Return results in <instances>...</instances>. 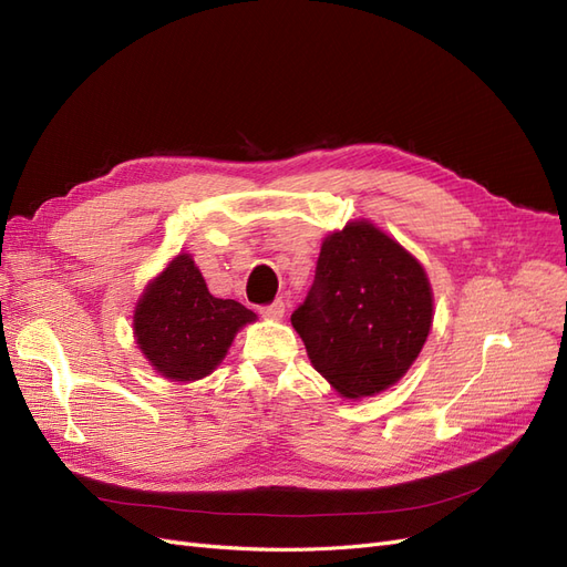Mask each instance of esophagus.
I'll return each instance as SVG.
<instances>
[{
  "label": "esophagus",
  "mask_w": 567,
  "mask_h": 567,
  "mask_svg": "<svg viewBox=\"0 0 567 567\" xmlns=\"http://www.w3.org/2000/svg\"><path fill=\"white\" fill-rule=\"evenodd\" d=\"M284 311H286V302H284V300H275L271 305L262 307V309H260V315H262V317H267V319H281V317H284Z\"/></svg>",
  "instance_id": "1"
}]
</instances>
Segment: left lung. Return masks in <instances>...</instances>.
I'll return each instance as SVG.
<instances>
[{
    "label": "left lung",
    "instance_id": "obj_1",
    "mask_svg": "<svg viewBox=\"0 0 567 567\" xmlns=\"http://www.w3.org/2000/svg\"><path fill=\"white\" fill-rule=\"evenodd\" d=\"M424 267L373 223L323 239L317 275L290 323L344 399L384 392L413 365L434 319Z\"/></svg>",
    "mask_w": 567,
    "mask_h": 567
}]
</instances>
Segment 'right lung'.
<instances>
[{
	"label": "right lung",
	"instance_id": "right-lung-1",
	"mask_svg": "<svg viewBox=\"0 0 567 567\" xmlns=\"http://www.w3.org/2000/svg\"><path fill=\"white\" fill-rule=\"evenodd\" d=\"M256 315L237 300L213 298L189 252L152 279L133 315V333L157 373L175 382L210 375L239 328Z\"/></svg>",
	"mask_w": 567,
	"mask_h": 567
}]
</instances>
